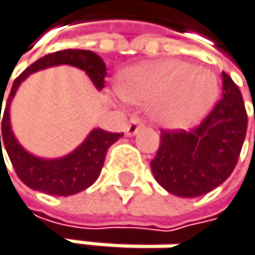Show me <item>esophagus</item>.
<instances>
[{
	"instance_id": "esophagus-1",
	"label": "esophagus",
	"mask_w": 255,
	"mask_h": 255,
	"mask_svg": "<svg viewBox=\"0 0 255 255\" xmlns=\"http://www.w3.org/2000/svg\"><path fill=\"white\" fill-rule=\"evenodd\" d=\"M141 128H142V122L138 119V117H134V119H131L130 124L125 127V134L127 136H134Z\"/></svg>"
}]
</instances>
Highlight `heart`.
I'll use <instances>...</instances> for the list:
<instances>
[{"label": "heart", "mask_w": 255, "mask_h": 255, "mask_svg": "<svg viewBox=\"0 0 255 255\" xmlns=\"http://www.w3.org/2000/svg\"><path fill=\"white\" fill-rule=\"evenodd\" d=\"M116 88L125 102L149 103V114L158 125L183 130L212 111L220 95V80L210 70L169 59L125 69L117 76Z\"/></svg>", "instance_id": "heart-1"}]
</instances>
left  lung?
Segmentation results:
<instances>
[{
    "label": "left lung",
    "mask_w": 255,
    "mask_h": 255,
    "mask_svg": "<svg viewBox=\"0 0 255 255\" xmlns=\"http://www.w3.org/2000/svg\"><path fill=\"white\" fill-rule=\"evenodd\" d=\"M248 128L238 86L223 72V99L191 131H161L150 163L155 180L179 197H197L220 186L240 156Z\"/></svg>",
    "instance_id": "8db88e82"
}]
</instances>
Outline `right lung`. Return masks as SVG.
Wrapping results in <instances>:
<instances>
[{
	"label": "right lung",
	"mask_w": 255,
	"mask_h": 255,
	"mask_svg": "<svg viewBox=\"0 0 255 255\" xmlns=\"http://www.w3.org/2000/svg\"><path fill=\"white\" fill-rule=\"evenodd\" d=\"M73 65L86 72L91 81L99 91L105 86L106 65L99 54L89 50H62L47 54L31 64L17 80L13 81L6 108L1 121V144L6 147L15 172L20 180L31 190L42 191L53 196H72L86 188H89L97 179L105 163V156L110 145H113L124 133H110L102 128H94L73 152L61 158H40L23 149L18 139L15 138L10 125V103L18 91L20 84L34 72H39L56 65ZM1 99H4L1 94ZM2 100L0 102V111ZM2 153V149H1Z\"/></svg>",
	"instance_id": "obj_1"
}]
</instances>
